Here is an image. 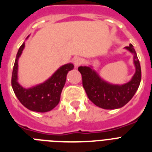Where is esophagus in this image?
<instances>
[{"label": "esophagus", "mask_w": 152, "mask_h": 152, "mask_svg": "<svg viewBox=\"0 0 152 152\" xmlns=\"http://www.w3.org/2000/svg\"><path fill=\"white\" fill-rule=\"evenodd\" d=\"M82 62H83V60L81 59L80 57H77V58L74 59V64H75L76 68H78L82 64Z\"/></svg>", "instance_id": "obj_1"}]
</instances>
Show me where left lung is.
Returning a JSON list of instances; mask_svg holds the SVG:
<instances>
[{
	"label": "left lung",
	"instance_id": "obj_1",
	"mask_svg": "<svg viewBox=\"0 0 152 152\" xmlns=\"http://www.w3.org/2000/svg\"><path fill=\"white\" fill-rule=\"evenodd\" d=\"M126 50L134 54L136 72L128 83L118 85L112 84L101 78L99 75L90 66H80L79 72L82 75L83 87L88 99L99 107L106 110H113L122 107L132 99L139 88L141 80V69L133 46L130 44Z\"/></svg>",
	"mask_w": 152,
	"mask_h": 152
}]
</instances>
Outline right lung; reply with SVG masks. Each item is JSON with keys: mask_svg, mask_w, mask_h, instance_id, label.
I'll return each instance as SVG.
<instances>
[{"mask_svg": "<svg viewBox=\"0 0 152 152\" xmlns=\"http://www.w3.org/2000/svg\"><path fill=\"white\" fill-rule=\"evenodd\" d=\"M24 47L23 42L16 54L12 76V87L19 101L26 108L34 112H48L59 103L67 74L73 69L74 65L72 63L64 64L42 83L30 88H23L18 83V61Z\"/></svg>", "mask_w": 152, "mask_h": 152, "instance_id": "obj_1", "label": "right lung"}]
</instances>
